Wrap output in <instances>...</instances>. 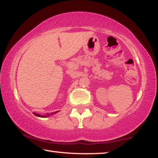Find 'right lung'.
Instances as JSON below:
<instances>
[{
    "instance_id": "right-lung-1",
    "label": "right lung",
    "mask_w": 158,
    "mask_h": 158,
    "mask_svg": "<svg viewBox=\"0 0 158 158\" xmlns=\"http://www.w3.org/2000/svg\"><path fill=\"white\" fill-rule=\"evenodd\" d=\"M57 111H56V112H53V113H52V114H51V115H52L53 114L57 113ZM35 114V115H36V116H39V117H47V116H50V115H49V114H47L46 116H42V115H40V114Z\"/></svg>"
}]
</instances>
